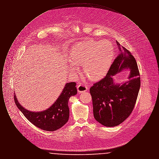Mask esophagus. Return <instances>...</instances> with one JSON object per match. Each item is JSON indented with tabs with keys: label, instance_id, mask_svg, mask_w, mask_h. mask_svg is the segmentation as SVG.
<instances>
[{
	"label": "esophagus",
	"instance_id": "1",
	"mask_svg": "<svg viewBox=\"0 0 159 159\" xmlns=\"http://www.w3.org/2000/svg\"><path fill=\"white\" fill-rule=\"evenodd\" d=\"M88 90V87L84 84H80L77 86V91L79 93H83Z\"/></svg>",
	"mask_w": 159,
	"mask_h": 159
}]
</instances>
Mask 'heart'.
<instances>
[{
  "instance_id": "heart-1",
  "label": "heart",
  "mask_w": 159,
  "mask_h": 159,
  "mask_svg": "<svg viewBox=\"0 0 159 159\" xmlns=\"http://www.w3.org/2000/svg\"><path fill=\"white\" fill-rule=\"evenodd\" d=\"M114 48L110 41L87 40L73 47L70 53L69 69L71 73L79 71L83 64V73L91 80H97L104 76L114 57Z\"/></svg>"
}]
</instances>
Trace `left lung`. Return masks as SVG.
I'll return each mask as SVG.
<instances>
[{
    "label": "left lung",
    "mask_w": 159,
    "mask_h": 159,
    "mask_svg": "<svg viewBox=\"0 0 159 159\" xmlns=\"http://www.w3.org/2000/svg\"><path fill=\"white\" fill-rule=\"evenodd\" d=\"M120 53L111 65L106 77L90 88L95 120L107 127L125 121L132 112L139 91L141 80L136 60L125 47L116 41ZM131 70L129 81L113 83L112 76L123 69Z\"/></svg>",
    "instance_id": "obj_1"
}]
</instances>
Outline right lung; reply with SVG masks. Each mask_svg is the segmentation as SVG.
Wrapping results in <instances>:
<instances>
[{
    "label": "right lung",
    "mask_w": 159,
    "mask_h": 159,
    "mask_svg": "<svg viewBox=\"0 0 159 159\" xmlns=\"http://www.w3.org/2000/svg\"><path fill=\"white\" fill-rule=\"evenodd\" d=\"M75 82L66 83L60 95L47 110L40 112L29 111L21 106L14 95L15 104L29 121L36 127L47 131H54L62 127L68 120V102L71 96L77 94Z\"/></svg>",
    "instance_id": "add662e5"
}]
</instances>
